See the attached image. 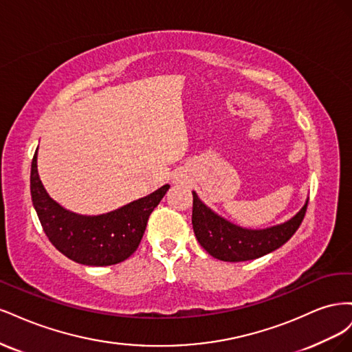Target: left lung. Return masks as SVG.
I'll return each mask as SVG.
<instances>
[{"mask_svg":"<svg viewBox=\"0 0 352 352\" xmlns=\"http://www.w3.org/2000/svg\"><path fill=\"white\" fill-rule=\"evenodd\" d=\"M194 195L192 226L199 245L211 257L221 261L255 260L280 248L292 238L304 220L308 199L296 214L282 225L267 229H245L216 214Z\"/></svg>","mask_w":352,"mask_h":352,"instance_id":"8db88e82","label":"left lung"}]
</instances>
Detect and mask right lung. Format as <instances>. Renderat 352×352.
Instances as JSON below:
<instances>
[{"label":"right lung","mask_w":352,"mask_h":352,"mask_svg":"<svg viewBox=\"0 0 352 352\" xmlns=\"http://www.w3.org/2000/svg\"><path fill=\"white\" fill-rule=\"evenodd\" d=\"M36 153L30 167V195L50 242L67 258L85 265H111L129 258L170 185L107 214L82 216L63 208L47 194L38 175Z\"/></svg>","instance_id":"1"}]
</instances>
